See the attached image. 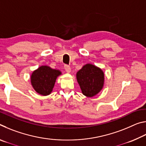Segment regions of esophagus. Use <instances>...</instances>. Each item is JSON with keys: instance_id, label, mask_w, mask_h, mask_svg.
I'll use <instances>...</instances> for the list:
<instances>
[{"instance_id": "obj_1", "label": "esophagus", "mask_w": 146, "mask_h": 146, "mask_svg": "<svg viewBox=\"0 0 146 146\" xmlns=\"http://www.w3.org/2000/svg\"><path fill=\"white\" fill-rule=\"evenodd\" d=\"M64 69H65V70L67 73H71V68L69 66H68V65L64 66Z\"/></svg>"}]
</instances>
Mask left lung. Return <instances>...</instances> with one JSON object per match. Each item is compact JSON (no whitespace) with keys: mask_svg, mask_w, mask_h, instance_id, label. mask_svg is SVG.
<instances>
[{"mask_svg":"<svg viewBox=\"0 0 146 146\" xmlns=\"http://www.w3.org/2000/svg\"><path fill=\"white\" fill-rule=\"evenodd\" d=\"M76 80L84 95L93 97L99 93L104 84V73L102 69L91 64H86L78 70Z\"/></svg>","mask_w":146,"mask_h":146,"instance_id":"8db88e82","label":"left lung"}]
</instances>
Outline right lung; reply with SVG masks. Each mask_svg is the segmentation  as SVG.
Segmentation results:
<instances>
[{
  "instance_id": "right-lung-1",
  "label": "right lung",
  "mask_w": 146,
  "mask_h": 146,
  "mask_svg": "<svg viewBox=\"0 0 146 146\" xmlns=\"http://www.w3.org/2000/svg\"><path fill=\"white\" fill-rule=\"evenodd\" d=\"M61 75L62 72L59 70L48 66H41L31 73V84L39 95H49L52 92L56 78Z\"/></svg>"
}]
</instances>
